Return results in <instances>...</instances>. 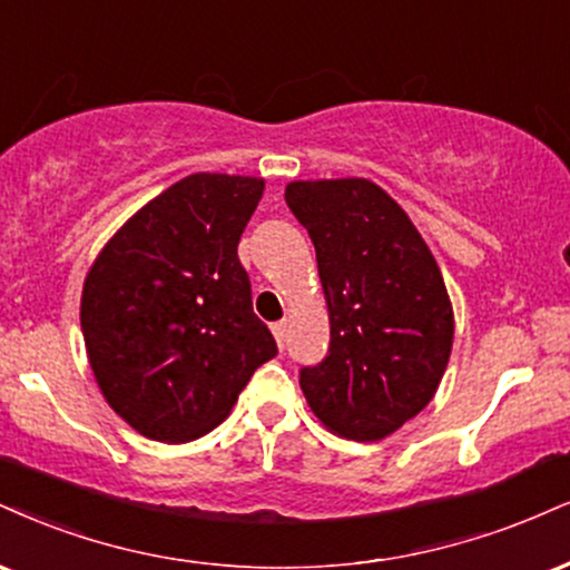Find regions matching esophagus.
Listing matches in <instances>:
<instances>
[{
  "label": "esophagus",
  "instance_id": "obj_1",
  "mask_svg": "<svg viewBox=\"0 0 570 570\" xmlns=\"http://www.w3.org/2000/svg\"><path fill=\"white\" fill-rule=\"evenodd\" d=\"M271 328H273V337H276V342H278V347H284V342H286V321H278V324H273Z\"/></svg>",
  "mask_w": 570,
  "mask_h": 570
}]
</instances>
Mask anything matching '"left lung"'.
Listing matches in <instances>:
<instances>
[{
    "instance_id": "1",
    "label": "left lung",
    "mask_w": 570,
    "mask_h": 570,
    "mask_svg": "<svg viewBox=\"0 0 570 570\" xmlns=\"http://www.w3.org/2000/svg\"><path fill=\"white\" fill-rule=\"evenodd\" d=\"M284 198L311 233L332 332L299 387L334 435L382 441L433 401L449 366L454 311L441 267L372 180H294Z\"/></svg>"
}]
</instances>
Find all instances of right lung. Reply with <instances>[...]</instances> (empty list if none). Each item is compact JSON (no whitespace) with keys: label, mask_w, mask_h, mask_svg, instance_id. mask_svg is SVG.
Returning <instances> with one entry per match:
<instances>
[{"label":"right lung","mask_w":570,"mask_h":570,"mask_svg":"<svg viewBox=\"0 0 570 570\" xmlns=\"http://www.w3.org/2000/svg\"><path fill=\"white\" fill-rule=\"evenodd\" d=\"M263 190V177H183L137 209L89 267V366L108 406L150 441L207 435L278 353L238 263Z\"/></svg>","instance_id":"obj_1"}]
</instances>
